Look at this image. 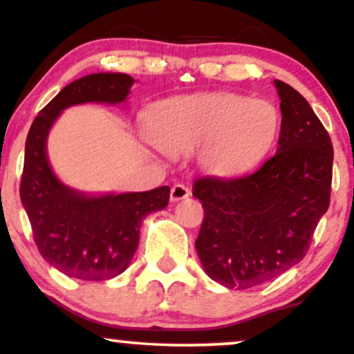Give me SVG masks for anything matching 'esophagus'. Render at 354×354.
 Listing matches in <instances>:
<instances>
[{"instance_id": "obj_1", "label": "esophagus", "mask_w": 354, "mask_h": 354, "mask_svg": "<svg viewBox=\"0 0 354 354\" xmlns=\"http://www.w3.org/2000/svg\"><path fill=\"white\" fill-rule=\"evenodd\" d=\"M189 194H191L189 188H186L185 185H180V183H178V185H174L171 188V194H169V198H171L173 203H176V201L185 200V198H188Z\"/></svg>"}]
</instances>
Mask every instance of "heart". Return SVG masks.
Here are the masks:
<instances>
[{"label":"heart","instance_id":"heart-1","mask_svg":"<svg viewBox=\"0 0 354 354\" xmlns=\"http://www.w3.org/2000/svg\"><path fill=\"white\" fill-rule=\"evenodd\" d=\"M279 116L271 103L238 93H206L154 109L149 138L161 151H198L205 173L230 178L250 169L271 148Z\"/></svg>","mask_w":354,"mask_h":354}]
</instances>
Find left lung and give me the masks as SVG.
Listing matches in <instances>:
<instances>
[{"instance_id":"left-lung-1","label":"left lung","mask_w":354,"mask_h":354,"mask_svg":"<svg viewBox=\"0 0 354 354\" xmlns=\"http://www.w3.org/2000/svg\"><path fill=\"white\" fill-rule=\"evenodd\" d=\"M273 84L281 101L274 156L245 176L200 178L193 186L205 209L194 243L203 270L230 290H248L298 265L330 206V135L295 88Z\"/></svg>"}]
</instances>
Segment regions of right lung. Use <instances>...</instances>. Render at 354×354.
<instances>
[{
    "label": "right lung",
    "instance_id": "obj_1",
    "mask_svg": "<svg viewBox=\"0 0 354 354\" xmlns=\"http://www.w3.org/2000/svg\"><path fill=\"white\" fill-rule=\"evenodd\" d=\"M133 84L124 73L83 76L61 89L28 133L19 196L39 253L70 278L104 281L123 273L138 250L145 218L169 201V186L143 193H83L64 185L48 158V136L64 109L126 103Z\"/></svg>",
    "mask_w": 354,
    "mask_h": 354
}]
</instances>
